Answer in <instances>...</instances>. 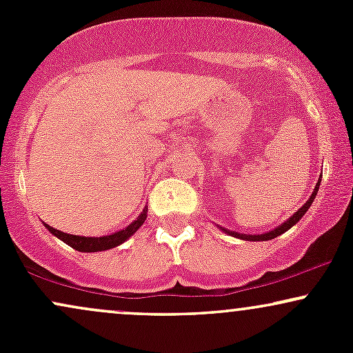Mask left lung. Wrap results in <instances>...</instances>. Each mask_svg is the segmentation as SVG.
Here are the masks:
<instances>
[{"label": "left lung", "instance_id": "8db88e82", "mask_svg": "<svg viewBox=\"0 0 353 353\" xmlns=\"http://www.w3.org/2000/svg\"><path fill=\"white\" fill-rule=\"evenodd\" d=\"M320 177H322V174H320ZM319 185H320V181L317 182V188L314 189V192H312V196L309 197V201H307L305 204H303L302 208L299 209L297 212H295L294 216L289 219V221H285V222H283L282 225H279L277 229L270 230V232H267V234H261V236H245V234L229 232V230H225V232L230 234V236H236V237H239V239H244V241H270V239H275V237H277V236H281V234L285 232V230H289L290 228H292V225L297 224V222L301 221V219H302L303 214H305L307 210H309V208H310V205H312V202H314V199H315V196H317Z\"/></svg>", "mask_w": 353, "mask_h": 353}]
</instances>
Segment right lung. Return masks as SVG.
I'll return each mask as SVG.
<instances>
[{"label": "right lung", "instance_id": "right-lung-1", "mask_svg": "<svg viewBox=\"0 0 353 353\" xmlns=\"http://www.w3.org/2000/svg\"><path fill=\"white\" fill-rule=\"evenodd\" d=\"M145 216H148V208L143 210L139 217L136 219L134 222L128 225V228L119 230V232L111 234V236H104V237H81V236H72V234H66V232H61L58 229H52L51 225H46V229L50 230L51 234H54L56 237L61 239L63 242H66L68 245L72 247V249L79 250V252H98V250H108L112 249V247L123 244L124 241H128L132 234L136 232L141 225L144 224Z\"/></svg>", "mask_w": 353, "mask_h": 353}]
</instances>
